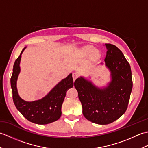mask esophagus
<instances>
[{"mask_svg":"<svg viewBox=\"0 0 148 148\" xmlns=\"http://www.w3.org/2000/svg\"><path fill=\"white\" fill-rule=\"evenodd\" d=\"M77 77H78V74L77 72H73V73H72V77H73L74 81L76 80L77 78Z\"/></svg>","mask_w":148,"mask_h":148,"instance_id":"obj_1","label":"esophagus"}]
</instances>
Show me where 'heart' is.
Wrapping results in <instances>:
<instances>
[{
    "label": "heart",
    "mask_w": 148,
    "mask_h": 148,
    "mask_svg": "<svg viewBox=\"0 0 148 148\" xmlns=\"http://www.w3.org/2000/svg\"><path fill=\"white\" fill-rule=\"evenodd\" d=\"M93 53L94 55H98V51L97 50H95V48L94 47L92 46H87L86 47H84L83 49V53L84 55H90L91 53Z\"/></svg>",
    "instance_id": "1"
}]
</instances>
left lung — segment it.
<instances>
[{"instance_id":"obj_1","label":"left lung","mask_w":148,"mask_h":148,"mask_svg":"<svg viewBox=\"0 0 148 148\" xmlns=\"http://www.w3.org/2000/svg\"><path fill=\"white\" fill-rule=\"evenodd\" d=\"M105 45V65L111 76L108 86L99 88L83 77L74 82L84 116L99 125L111 123L124 114L133 86L130 64L121 50L111 44Z\"/></svg>"}]
</instances>
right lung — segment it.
Here are the masks:
<instances>
[{
	"mask_svg": "<svg viewBox=\"0 0 148 148\" xmlns=\"http://www.w3.org/2000/svg\"><path fill=\"white\" fill-rule=\"evenodd\" d=\"M24 48L18 58L16 60L11 77L12 99L16 108L28 120L34 123L46 125L54 122L62 115V105L67 91L74 86L72 74L62 79L42 99L27 102L19 96L16 82L20 72V60Z\"/></svg>",
	"mask_w": 148,
	"mask_h": 148,
	"instance_id": "add662e5",
	"label": "right lung"
}]
</instances>
